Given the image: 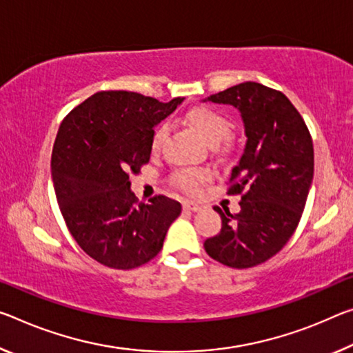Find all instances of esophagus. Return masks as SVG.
Instances as JSON below:
<instances>
[{
	"mask_svg": "<svg viewBox=\"0 0 353 353\" xmlns=\"http://www.w3.org/2000/svg\"><path fill=\"white\" fill-rule=\"evenodd\" d=\"M183 209L188 212H198L201 210V205L196 203H192V201H185V203H183Z\"/></svg>",
	"mask_w": 353,
	"mask_h": 353,
	"instance_id": "34e87169",
	"label": "esophagus"
}]
</instances>
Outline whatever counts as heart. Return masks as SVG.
<instances>
[{
    "label": "heart",
    "mask_w": 353,
    "mask_h": 353,
    "mask_svg": "<svg viewBox=\"0 0 353 353\" xmlns=\"http://www.w3.org/2000/svg\"><path fill=\"white\" fill-rule=\"evenodd\" d=\"M183 121L209 148L215 149L220 148L221 144H228L231 122L220 111L210 108V106L198 105L187 111ZM166 135L168 128L165 124L155 127L152 137H150V152H159L163 146ZM207 181H209V176L203 171L183 170L174 176L176 185L190 194H196Z\"/></svg>",
    "instance_id": "obj_1"
}]
</instances>
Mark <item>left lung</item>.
Listing matches in <instances>:
<instances>
[{
  "instance_id": "left-lung-1",
  "label": "left lung",
  "mask_w": 353,
  "mask_h": 353,
  "mask_svg": "<svg viewBox=\"0 0 353 353\" xmlns=\"http://www.w3.org/2000/svg\"><path fill=\"white\" fill-rule=\"evenodd\" d=\"M207 100L239 110L247 143L228 192L242 194L240 212L215 207L221 231L204 248L228 267H256L275 256L299 226L314 174L312 139L290 100L261 83H240Z\"/></svg>"
}]
</instances>
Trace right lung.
I'll return each instance as SVG.
<instances>
[{
    "instance_id": "1",
    "label": "right lung",
    "mask_w": 353,
    "mask_h": 353,
    "mask_svg": "<svg viewBox=\"0 0 353 353\" xmlns=\"http://www.w3.org/2000/svg\"><path fill=\"white\" fill-rule=\"evenodd\" d=\"M182 102L102 91L59 127L52 154L56 199L77 243L105 267L130 270L154 259L181 215V203L171 198L138 203L128 176L148 163L155 125Z\"/></svg>"
}]
</instances>
